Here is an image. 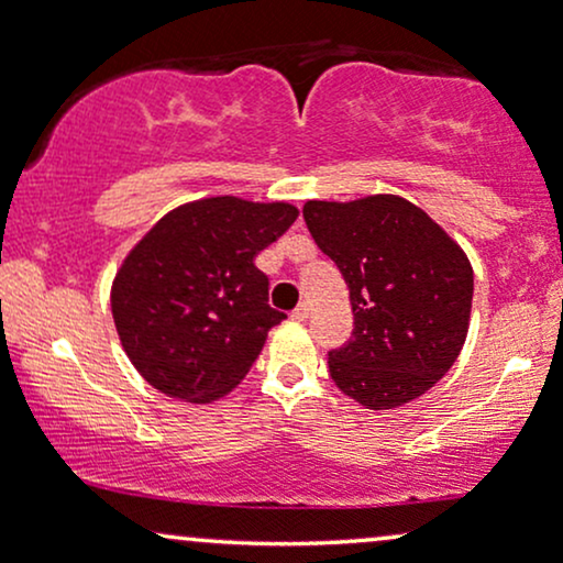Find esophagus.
<instances>
[{"label": "esophagus", "instance_id": "obj_1", "mask_svg": "<svg viewBox=\"0 0 563 563\" xmlns=\"http://www.w3.org/2000/svg\"><path fill=\"white\" fill-rule=\"evenodd\" d=\"M309 313H311L309 303H298L296 309H294V313H290V317H294L296 321H306V319H309Z\"/></svg>", "mask_w": 563, "mask_h": 563}]
</instances>
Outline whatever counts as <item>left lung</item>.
<instances>
[{
	"instance_id": "left-lung-1",
	"label": "left lung",
	"mask_w": 563,
	"mask_h": 563,
	"mask_svg": "<svg viewBox=\"0 0 563 563\" xmlns=\"http://www.w3.org/2000/svg\"><path fill=\"white\" fill-rule=\"evenodd\" d=\"M303 221L350 288V342L329 376L368 409L401 407L453 368L466 342L474 269L424 211L396 195L309 200Z\"/></svg>"
}]
</instances>
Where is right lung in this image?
I'll use <instances>...</instances> for the list:
<instances>
[{
  "label": "right lung",
  "mask_w": 563,
  "mask_h": 563,
  "mask_svg": "<svg viewBox=\"0 0 563 563\" xmlns=\"http://www.w3.org/2000/svg\"><path fill=\"white\" fill-rule=\"evenodd\" d=\"M288 203L206 198L164 216L112 283V319L131 363L162 394L213 401L246 376L286 313L254 265L296 221Z\"/></svg>",
  "instance_id": "add662e5"
}]
</instances>
